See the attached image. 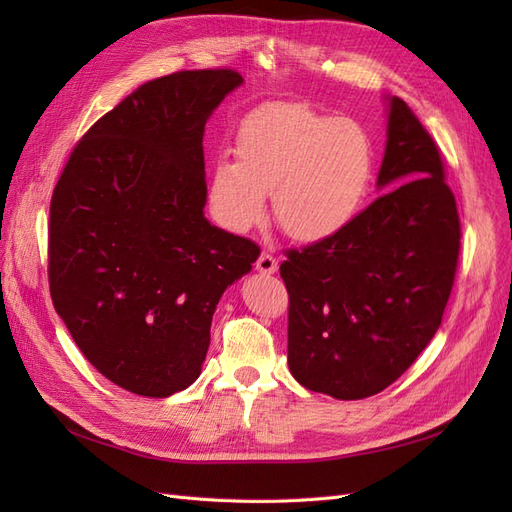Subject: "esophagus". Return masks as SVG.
<instances>
[{
    "label": "esophagus",
    "mask_w": 512,
    "mask_h": 512,
    "mask_svg": "<svg viewBox=\"0 0 512 512\" xmlns=\"http://www.w3.org/2000/svg\"><path fill=\"white\" fill-rule=\"evenodd\" d=\"M256 271L262 275H273L277 271V260L269 252H262L256 262Z\"/></svg>",
    "instance_id": "esophagus-1"
}]
</instances>
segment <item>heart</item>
<instances>
[{
  "mask_svg": "<svg viewBox=\"0 0 512 512\" xmlns=\"http://www.w3.org/2000/svg\"><path fill=\"white\" fill-rule=\"evenodd\" d=\"M235 158L211 164L209 211L220 226L247 232L267 215V190L286 235L324 241L346 230L367 205L376 149L350 119L299 102H271L241 121Z\"/></svg>",
  "mask_w": 512,
  "mask_h": 512,
  "instance_id": "b5f03b06",
  "label": "heart"
}]
</instances>
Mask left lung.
<instances>
[{
    "label": "left lung",
    "instance_id": "1",
    "mask_svg": "<svg viewBox=\"0 0 512 512\" xmlns=\"http://www.w3.org/2000/svg\"><path fill=\"white\" fill-rule=\"evenodd\" d=\"M386 102L378 196L335 237L290 250L288 367L335 399L384 391L436 335L459 256V215L440 151L408 104Z\"/></svg>",
    "mask_w": 512,
    "mask_h": 512
}]
</instances>
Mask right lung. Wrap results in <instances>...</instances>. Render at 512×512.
<instances>
[{
	"label": "right lung",
	"mask_w": 512,
	"mask_h": 512,
	"mask_svg": "<svg viewBox=\"0 0 512 512\" xmlns=\"http://www.w3.org/2000/svg\"><path fill=\"white\" fill-rule=\"evenodd\" d=\"M235 70H185L98 119L61 173L49 224L55 312L104 378L168 397L200 376L224 290L260 250L205 218L203 136Z\"/></svg>",
	"instance_id": "add662e5"
}]
</instances>
